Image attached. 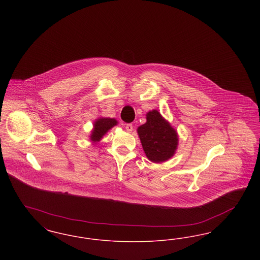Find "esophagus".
<instances>
[{
  "label": "esophagus",
  "instance_id": "1",
  "mask_svg": "<svg viewBox=\"0 0 260 260\" xmlns=\"http://www.w3.org/2000/svg\"><path fill=\"white\" fill-rule=\"evenodd\" d=\"M125 131L127 132V133H132L133 132V129H134V125L133 124H125Z\"/></svg>",
  "mask_w": 260,
  "mask_h": 260
}]
</instances>
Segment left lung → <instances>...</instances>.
Wrapping results in <instances>:
<instances>
[{
	"mask_svg": "<svg viewBox=\"0 0 260 260\" xmlns=\"http://www.w3.org/2000/svg\"><path fill=\"white\" fill-rule=\"evenodd\" d=\"M145 124L137 128L146 157L153 162L168 161L178 145L176 131L157 110L148 112Z\"/></svg>",
	"mask_w": 260,
	"mask_h": 260,
	"instance_id": "left-lung-1",
	"label": "left lung"
}]
</instances>
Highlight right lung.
<instances>
[{
	"label": "right lung",
	"mask_w": 260,
	"mask_h": 260,
	"mask_svg": "<svg viewBox=\"0 0 260 260\" xmlns=\"http://www.w3.org/2000/svg\"><path fill=\"white\" fill-rule=\"evenodd\" d=\"M117 124H118V122L115 119L99 118L93 123V129L91 131V135L89 136L90 140L93 143H98L99 141L101 140L103 136Z\"/></svg>",
	"instance_id": "right-lung-1"
}]
</instances>
